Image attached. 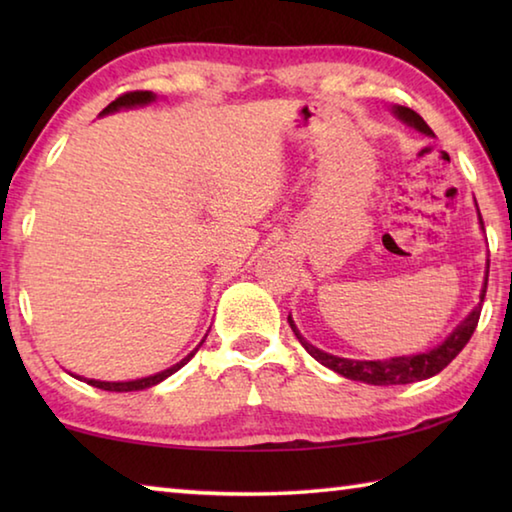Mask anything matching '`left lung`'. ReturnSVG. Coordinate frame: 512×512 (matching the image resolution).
I'll return each mask as SVG.
<instances>
[{"label": "left lung", "mask_w": 512, "mask_h": 512, "mask_svg": "<svg viewBox=\"0 0 512 512\" xmlns=\"http://www.w3.org/2000/svg\"><path fill=\"white\" fill-rule=\"evenodd\" d=\"M393 115L397 119H402L406 126L415 128L422 135L433 137V131L427 126L418 112L404 106H393ZM479 223L483 228V219L479 214ZM490 268V266H488ZM485 289H488V271H485V280H483V289H481V302L476 305L470 314L465 316V320L456 325V329L447 339L431 348L427 352L420 354H409V357H393V359H377V361H357V359H343V357H334V354L318 350L316 345H311L305 336L298 332L296 323L289 316V325L296 334V339L300 341L302 348H305L311 357H314L318 363H323L325 368L339 372L345 379H354V381H363V384H372V386H400V384H413V381H422L429 379L433 375H438L440 370L447 368L449 363L456 359V354L461 352L467 341L472 339L476 325H479V316H481V305L485 298Z\"/></svg>", "instance_id": "obj_1"}]
</instances>
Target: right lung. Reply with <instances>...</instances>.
<instances>
[{
  "label": "right lung",
  "instance_id": "add662e5",
  "mask_svg": "<svg viewBox=\"0 0 512 512\" xmlns=\"http://www.w3.org/2000/svg\"><path fill=\"white\" fill-rule=\"evenodd\" d=\"M151 101H155V94H153V92H149V90L126 92V94H121V97H117L115 101H112L110 106L103 108V110H101V117H103V115H110V112H117V110H121V108H137V106H146V103H151ZM203 341H205V339H203ZM203 341L198 343V348H201ZM198 348H194L192 352H189L183 361H178V363H176V366H171V368L162 370V372H155V375H151V377H142V379H133V381H99V379H85V377H79V375H74V377H76V379H81V381H88L90 386H94V388H101V391H110V393L144 391V388H151V386H155V384H160V381H164L167 377H171L173 372L183 368L185 363H187L189 359H192L194 354L198 352Z\"/></svg>",
  "mask_w": 512,
  "mask_h": 512
}]
</instances>
